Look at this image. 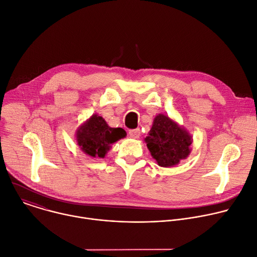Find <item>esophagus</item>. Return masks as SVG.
I'll list each match as a JSON object with an SVG mask.
<instances>
[{"label": "esophagus", "mask_w": 257, "mask_h": 257, "mask_svg": "<svg viewBox=\"0 0 257 257\" xmlns=\"http://www.w3.org/2000/svg\"><path fill=\"white\" fill-rule=\"evenodd\" d=\"M129 135L132 138H138L140 136V130L139 129H131V130H129Z\"/></svg>", "instance_id": "esophagus-1"}]
</instances>
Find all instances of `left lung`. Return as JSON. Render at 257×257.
I'll list each match as a JSON object with an SVG mask.
<instances>
[{
  "label": "left lung",
  "instance_id": "1",
  "mask_svg": "<svg viewBox=\"0 0 257 257\" xmlns=\"http://www.w3.org/2000/svg\"><path fill=\"white\" fill-rule=\"evenodd\" d=\"M144 140L159 166L166 168L186 159L192 143L191 136L184 129L163 114L155 118L149 136Z\"/></svg>",
  "mask_w": 257,
  "mask_h": 257
}]
</instances>
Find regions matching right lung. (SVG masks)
<instances>
[{
  "instance_id": "add662e5",
  "label": "right lung",
  "mask_w": 257,
  "mask_h": 257,
  "mask_svg": "<svg viewBox=\"0 0 257 257\" xmlns=\"http://www.w3.org/2000/svg\"><path fill=\"white\" fill-rule=\"evenodd\" d=\"M122 128H111L99 116L93 115L77 131L76 138L81 150L90 157L104 158L109 145L125 137Z\"/></svg>"
}]
</instances>
